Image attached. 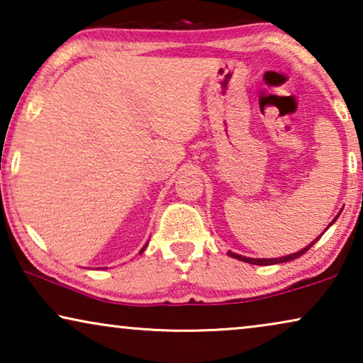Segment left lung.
Wrapping results in <instances>:
<instances>
[{
    "mask_svg": "<svg viewBox=\"0 0 363 363\" xmlns=\"http://www.w3.org/2000/svg\"><path fill=\"white\" fill-rule=\"evenodd\" d=\"M342 213V210L337 213V216L334 218V220L330 221V225L327 226V228H330L332 225H334L335 223V220L337 218H339V215ZM327 228L324 230V233L327 231ZM324 233H322V235H324ZM320 235V236H322ZM319 236V238H320ZM319 238H315L314 241L311 242V245H307L304 250H301V251H297V252H292V255H287V256H282V257H246V256H241V255H236V252H233V251H228V256H231V257H235V259H240V261H242V262H250V264H256V266H269V264H279V262H287V261H292V259H296V257H299V256H302L304 255V252L309 250V247H312V245H314L315 241H319Z\"/></svg>",
    "mask_w": 363,
    "mask_h": 363,
    "instance_id": "8db88e82",
    "label": "left lung"
}]
</instances>
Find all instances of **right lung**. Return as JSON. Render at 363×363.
<instances>
[{
    "label": "right lung",
    "instance_id": "right-lung-1",
    "mask_svg": "<svg viewBox=\"0 0 363 363\" xmlns=\"http://www.w3.org/2000/svg\"><path fill=\"white\" fill-rule=\"evenodd\" d=\"M147 245H148V242H147ZM147 245H145V246H143V247H142V250H140V252H143V251H145V247H147Z\"/></svg>",
    "mask_w": 363,
    "mask_h": 363
}]
</instances>
